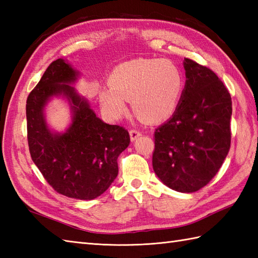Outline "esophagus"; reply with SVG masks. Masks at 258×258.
<instances>
[{
  "instance_id": "obj_1",
  "label": "esophagus",
  "mask_w": 258,
  "mask_h": 258,
  "mask_svg": "<svg viewBox=\"0 0 258 258\" xmlns=\"http://www.w3.org/2000/svg\"><path fill=\"white\" fill-rule=\"evenodd\" d=\"M142 135V133L140 132L139 130H131L130 131V138H131V141L134 142L135 140H138V138H140V136Z\"/></svg>"
}]
</instances>
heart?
I'll use <instances>...</instances> for the list:
<instances>
[{"instance_id":"b5f03b06","label":"heart","mask_w":258,"mask_h":258,"mask_svg":"<svg viewBox=\"0 0 258 258\" xmlns=\"http://www.w3.org/2000/svg\"><path fill=\"white\" fill-rule=\"evenodd\" d=\"M102 87L98 102L109 119H118L132 101L135 114L149 123L166 119L175 112L184 90V76L168 59H134L115 68Z\"/></svg>"}]
</instances>
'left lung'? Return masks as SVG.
I'll return each mask as SVG.
<instances>
[{
    "label": "left lung",
    "mask_w": 258,
    "mask_h": 258,
    "mask_svg": "<svg viewBox=\"0 0 258 258\" xmlns=\"http://www.w3.org/2000/svg\"><path fill=\"white\" fill-rule=\"evenodd\" d=\"M183 64L178 106L155 131L153 169L169 188L193 193L210 183L228 154L232 98L212 70L189 58Z\"/></svg>",
    "instance_id": "8db88e82"
}]
</instances>
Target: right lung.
Listing matches in <instances>:
<instances>
[{
	"mask_svg": "<svg viewBox=\"0 0 258 258\" xmlns=\"http://www.w3.org/2000/svg\"><path fill=\"white\" fill-rule=\"evenodd\" d=\"M79 76L67 59L50 64L27 97V142L33 162L57 193L90 201L116 178L117 157L131 140L122 126L96 116L72 86ZM53 97H62L70 105L71 123L64 133L51 130L46 122L45 107Z\"/></svg>",
	"mask_w": 258,
	"mask_h": 258,
	"instance_id": "add662e5",
	"label": "right lung"
}]
</instances>
